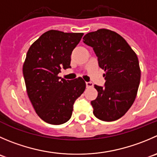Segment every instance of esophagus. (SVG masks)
<instances>
[{
    "label": "esophagus",
    "instance_id": "1",
    "mask_svg": "<svg viewBox=\"0 0 157 157\" xmlns=\"http://www.w3.org/2000/svg\"><path fill=\"white\" fill-rule=\"evenodd\" d=\"M86 88H90V87H93L94 84H93V83H91V82H86Z\"/></svg>",
    "mask_w": 157,
    "mask_h": 157
}]
</instances>
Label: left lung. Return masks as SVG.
Returning <instances> with one entry per match:
<instances>
[{
  "instance_id": "1",
  "label": "left lung",
  "mask_w": 157,
  "mask_h": 157,
  "mask_svg": "<svg viewBox=\"0 0 157 157\" xmlns=\"http://www.w3.org/2000/svg\"><path fill=\"white\" fill-rule=\"evenodd\" d=\"M83 42L94 49L103 74L104 86L94 85L97 97L91 101L94 114L110 122L122 117L133 105L140 82L137 56L120 34L107 29L88 33Z\"/></svg>"
}]
</instances>
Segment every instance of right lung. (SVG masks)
Segmentation results:
<instances>
[{"mask_svg":"<svg viewBox=\"0 0 157 157\" xmlns=\"http://www.w3.org/2000/svg\"><path fill=\"white\" fill-rule=\"evenodd\" d=\"M83 33L45 32L30 47L23 66L27 95L37 115L46 123L60 125L72 116L75 100L86 88L81 77H58L62 67L71 68V56Z\"/></svg>","mask_w":157,"mask_h":157,"instance_id":"add662e5","label":"right lung"}]
</instances>
